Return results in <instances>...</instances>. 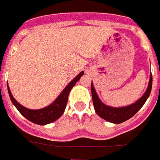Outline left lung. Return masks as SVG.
Returning <instances> with one entry per match:
<instances>
[{
	"mask_svg": "<svg viewBox=\"0 0 160 160\" xmlns=\"http://www.w3.org/2000/svg\"><path fill=\"white\" fill-rule=\"evenodd\" d=\"M152 85V76L151 73L148 87H147L145 94L139 100L135 102L134 103L126 106V107L114 108L105 105L99 99V97L96 92V89L94 88L93 82H91V94H92V101L95 111L100 117L106 120L108 122L114 123V124H120L122 122H126L136 114L145 104L147 98L150 96Z\"/></svg>",
	"mask_w": 160,
	"mask_h": 160,
	"instance_id": "1",
	"label": "left lung"
}]
</instances>
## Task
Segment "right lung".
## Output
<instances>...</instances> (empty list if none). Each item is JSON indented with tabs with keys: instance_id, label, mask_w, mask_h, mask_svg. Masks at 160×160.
Returning <instances> with one entry per match:
<instances>
[{
	"instance_id": "right-lung-1",
	"label": "right lung",
	"mask_w": 160,
	"mask_h": 160,
	"mask_svg": "<svg viewBox=\"0 0 160 160\" xmlns=\"http://www.w3.org/2000/svg\"><path fill=\"white\" fill-rule=\"evenodd\" d=\"M83 73H84L83 71H81L64 88V90L61 92L59 96H58L56 100L46 108H43L40 109H29V108H27L22 106L13 98V96H12V93L10 91L9 87H8V90L10 99L20 114H22L25 118L28 119V121L33 122L35 124H38V125L49 124V123L55 122L56 120L61 117L62 114H64V109L66 108V104H67L68 96H69L70 91L73 88V86L77 83L78 80L81 78Z\"/></svg>"
}]
</instances>
